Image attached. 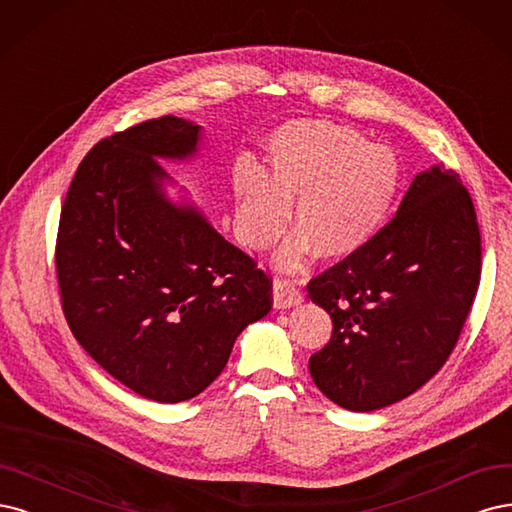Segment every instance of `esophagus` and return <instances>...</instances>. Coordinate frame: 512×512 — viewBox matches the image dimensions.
Returning <instances> with one entry per match:
<instances>
[{"label":"esophagus","instance_id":"esophagus-1","mask_svg":"<svg viewBox=\"0 0 512 512\" xmlns=\"http://www.w3.org/2000/svg\"><path fill=\"white\" fill-rule=\"evenodd\" d=\"M272 298H274L276 308H291V306H298L302 302V291L295 280L276 278L272 285Z\"/></svg>","mask_w":512,"mask_h":512}]
</instances>
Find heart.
Wrapping results in <instances>:
<instances>
[{"label":"heart","instance_id":"1","mask_svg":"<svg viewBox=\"0 0 512 512\" xmlns=\"http://www.w3.org/2000/svg\"><path fill=\"white\" fill-rule=\"evenodd\" d=\"M270 178L249 170L236 180V221L246 246H270L287 227L295 204L293 234L280 246L278 270L302 268L312 249L321 259H344L381 229L400 187V159L389 146L368 144L346 125L298 121L285 125L268 146Z\"/></svg>","mask_w":512,"mask_h":512}]
</instances>
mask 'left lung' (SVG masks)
<instances>
[{
    "label": "left lung",
    "mask_w": 512,
    "mask_h": 512,
    "mask_svg": "<svg viewBox=\"0 0 512 512\" xmlns=\"http://www.w3.org/2000/svg\"><path fill=\"white\" fill-rule=\"evenodd\" d=\"M481 280L468 189L444 166L415 176L376 236L308 283L332 338L308 361L334 404L370 412L408 398L444 366Z\"/></svg>",
    "instance_id": "obj_1"
}]
</instances>
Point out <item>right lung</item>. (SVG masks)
<instances>
[{"mask_svg": "<svg viewBox=\"0 0 512 512\" xmlns=\"http://www.w3.org/2000/svg\"><path fill=\"white\" fill-rule=\"evenodd\" d=\"M202 127L168 117L97 142L61 208L65 319L97 364L142 398L176 404L217 378L246 325L272 308V280L200 208L174 204L157 159L197 155Z\"/></svg>", "mask_w": 512, "mask_h": 512, "instance_id": "obj_1", "label": "right lung"}]
</instances>
